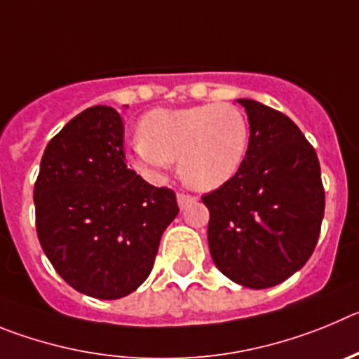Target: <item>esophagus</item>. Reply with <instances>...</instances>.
Segmentation results:
<instances>
[{
	"mask_svg": "<svg viewBox=\"0 0 359 359\" xmlns=\"http://www.w3.org/2000/svg\"><path fill=\"white\" fill-rule=\"evenodd\" d=\"M177 202H179V208L184 209V208H187L189 203H195L196 196L187 195V193H179V195H177Z\"/></svg>",
	"mask_w": 359,
	"mask_h": 359,
	"instance_id": "obj_1",
	"label": "esophagus"
}]
</instances>
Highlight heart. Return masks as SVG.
Masks as SVG:
<instances>
[{"instance_id":"b5f03b06","label":"heart","mask_w":359,"mask_h":359,"mask_svg":"<svg viewBox=\"0 0 359 359\" xmlns=\"http://www.w3.org/2000/svg\"><path fill=\"white\" fill-rule=\"evenodd\" d=\"M250 148V125L232 103H203L184 109H156L140 121V140L130 161L144 177L161 179L172 161L187 186L211 191L234 179Z\"/></svg>"}]
</instances>
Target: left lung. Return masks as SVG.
Here are the masks:
<instances>
[{
	"label": "left lung",
	"instance_id": "8db88e82",
	"mask_svg": "<svg viewBox=\"0 0 359 359\" xmlns=\"http://www.w3.org/2000/svg\"><path fill=\"white\" fill-rule=\"evenodd\" d=\"M250 125L240 173L202 196L219 272L252 290L276 286L308 263L320 234L325 193L315 148L288 116L238 100Z\"/></svg>",
	"mask_w": 359,
	"mask_h": 359
}]
</instances>
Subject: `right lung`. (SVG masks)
Segmentation results:
<instances>
[{
	"label": "right lung",
	"mask_w": 359,
	"mask_h": 359,
	"mask_svg": "<svg viewBox=\"0 0 359 359\" xmlns=\"http://www.w3.org/2000/svg\"><path fill=\"white\" fill-rule=\"evenodd\" d=\"M44 254L80 293L114 300L150 276L175 193L127 166L123 121L107 105L86 109L48 143L34 187Z\"/></svg>",
	"instance_id": "obj_1"
}]
</instances>
